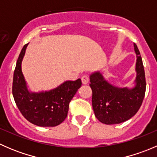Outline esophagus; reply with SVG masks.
<instances>
[{"mask_svg":"<svg viewBox=\"0 0 157 157\" xmlns=\"http://www.w3.org/2000/svg\"><path fill=\"white\" fill-rule=\"evenodd\" d=\"M81 80H82V83H83V84H87L89 80H90V78H89V76L88 75L82 76Z\"/></svg>","mask_w":157,"mask_h":157,"instance_id":"1","label":"esophagus"}]
</instances>
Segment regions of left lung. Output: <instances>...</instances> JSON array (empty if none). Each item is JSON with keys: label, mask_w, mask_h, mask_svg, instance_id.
Instances as JSON below:
<instances>
[{"label": "left lung", "mask_w": 157, "mask_h": 157, "mask_svg": "<svg viewBox=\"0 0 157 157\" xmlns=\"http://www.w3.org/2000/svg\"><path fill=\"white\" fill-rule=\"evenodd\" d=\"M134 46L137 55V77L134 88H118L112 86L99 72L90 75L93 109L95 116L103 124L124 122L132 118L142 105L146 92L145 72L140 52L135 43Z\"/></svg>", "instance_id": "obj_1"}]
</instances>
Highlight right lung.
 Segmentation results:
<instances>
[{
    "label": "right lung",
    "mask_w": 157,
    "mask_h": 157,
    "mask_svg": "<svg viewBox=\"0 0 157 157\" xmlns=\"http://www.w3.org/2000/svg\"><path fill=\"white\" fill-rule=\"evenodd\" d=\"M27 45L26 44L22 48L14 70L12 86L13 99L23 117L32 124L41 127H55L67 118L69 103L81 86V80L66 81L50 91L30 93L21 69Z\"/></svg>",
    "instance_id": "1"
}]
</instances>
